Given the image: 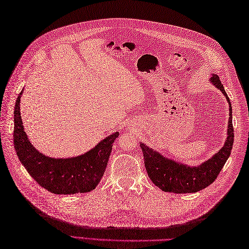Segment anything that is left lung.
I'll return each mask as SVG.
<instances>
[{
  "instance_id": "left-lung-1",
  "label": "left lung",
  "mask_w": 249,
  "mask_h": 249,
  "mask_svg": "<svg viewBox=\"0 0 249 249\" xmlns=\"http://www.w3.org/2000/svg\"><path fill=\"white\" fill-rule=\"evenodd\" d=\"M215 88L219 89L225 96L229 104V120L227 129V138L224 147L208 160L199 166L190 167L184 163L177 162L161 155L157 151L145 147L141 143L143 153L145 170L150 179L160 189L165 192L173 193H193L197 192L213 183L217 175L231 152L233 145V126H232V107L225 92L220 78L213 75L210 78Z\"/></svg>"
}]
</instances>
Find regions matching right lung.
<instances>
[{"mask_svg": "<svg viewBox=\"0 0 249 249\" xmlns=\"http://www.w3.org/2000/svg\"><path fill=\"white\" fill-rule=\"evenodd\" d=\"M23 92V90H22ZM15 107L14 144L18 157L37 183L54 195H75L95 189L105 174L113 142L118 132L97 143L82 155L71 159H53L40 153L28 141L20 114V98Z\"/></svg>", "mask_w": 249, "mask_h": 249, "instance_id": "1", "label": "right lung"}]
</instances>
